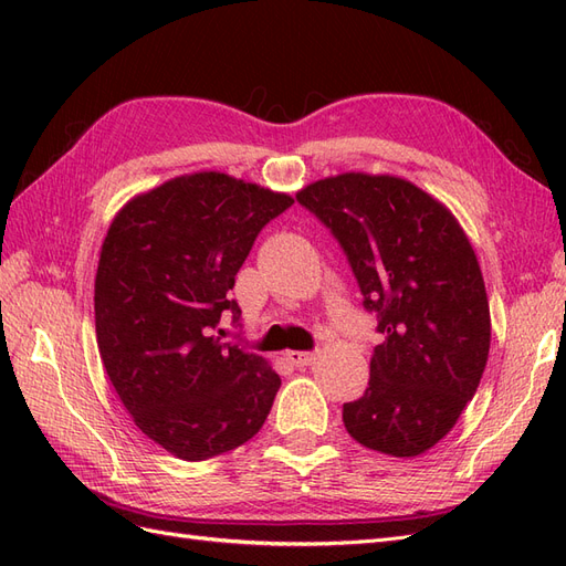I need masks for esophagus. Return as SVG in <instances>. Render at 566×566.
Segmentation results:
<instances>
[{
	"label": "esophagus",
	"instance_id": "obj_1",
	"mask_svg": "<svg viewBox=\"0 0 566 566\" xmlns=\"http://www.w3.org/2000/svg\"><path fill=\"white\" fill-rule=\"evenodd\" d=\"M285 358H287V361L293 364V366L304 368V366H312V364H314L316 354H314V352H287Z\"/></svg>",
	"mask_w": 566,
	"mask_h": 566
}]
</instances>
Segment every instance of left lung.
<instances>
[{
  "label": "left lung",
  "instance_id": "8db88e82",
  "mask_svg": "<svg viewBox=\"0 0 566 566\" xmlns=\"http://www.w3.org/2000/svg\"><path fill=\"white\" fill-rule=\"evenodd\" d=\"M333 233L382 335L361 399L342 406L366 449L413 458L451 432L482 380L491 316L455 217L406 179L339 175L297 193Z\"/></svg>",
  "mask_w": 566,
  "mask_h": 566
}]
</instances>
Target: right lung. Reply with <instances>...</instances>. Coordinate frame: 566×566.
Masks as SVG:
<instances>
[{"instance_id":"obj_1","label":"right lung","mask_w":566,"mask_h":566,"mask_svg":"<svg viewBox=\"0 0 566 566\" xmlns=\"http://www.w3.org/2000/svg\"><path fill=\"white\" fill-rule=\"evenodd\" d=\"M293 198L219 172L129 200L101 248L94 285L101 361L136 427L184 460H208L262 430L281 378L221 339L241 325L235 273Z\"/></svg>"}]
</instances>
